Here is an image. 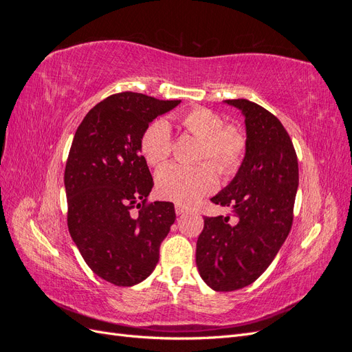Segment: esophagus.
<instances>
[{"label": "esophagus", "mask_w": 352, "mask_h": 352, "mask_svg": "<svg viewBox=\"0 0 352 352\" xmlns=\"http://www.w3.org/2000/svg\"><path fill=\"white\" fill-rule=\"evenodd\" d=\"M175 210H176V214L180 216V214H184V212L186 211V207L180 206V204H176V206H175Z\"/></svg>", "instance_id": "esophagus-1"}]
</instances>
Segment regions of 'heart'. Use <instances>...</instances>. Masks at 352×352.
<instances>
[{
    "label": "heart",
    "instance_id": "1",
    "mask_svg": "<svg viewBox=\"0 0 352 352\" xmlns=\"http://www.w3.org/2000/svg\"><path fill=\"white\" fill-rule=\"evenodd\" d=\"M184 129L202 140L197 160L207 162L188 167L170 164L160 170L155 177L158 195L190 206L199 198L214 192L219 185V172L232 176L238 172L247 153V135L236 124H225V119L210 109L197 107L182 117ZM173 140L170 126L164 120H155L146 127L141 138V151L146 163L162 167L172 155Z\"/></svg>",
    "mask_w": 352,
    "mask_h": 352
}]
</instances>
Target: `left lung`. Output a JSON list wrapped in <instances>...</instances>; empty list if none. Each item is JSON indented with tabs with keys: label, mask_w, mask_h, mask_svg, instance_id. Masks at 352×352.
<instances>
[{
	"label": "left lung",
	"mask_w": 352,
	"mask_h": 352,
	"mask_svg": "<svg viewBox=\"0 0 352 352\" xmlns=\"http://www.w3.org/2000/svg\"><path fill=\"white\" fill-rule=\"evenodd\" d=\"M226 102L245 116L247 153L232 182L211 198L232 214L204 217L197 241L201 278L219 292L248 286L269 267L289 235L298 189L296 153L278 117L248 100Z\"/></svg>",
	"instance_id": "obj_1"
}]
</instances>
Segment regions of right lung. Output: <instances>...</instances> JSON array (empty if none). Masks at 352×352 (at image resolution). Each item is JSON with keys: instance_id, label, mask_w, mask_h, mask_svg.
Instances as JSON below:
<instances>
[{"instance_id": "obj_1", "label": "right lung", "mask_w": 352, "mask_h": 352, "mask_svg": "<svg viewBox=\"0 0 352 352\" xmlns=\"http://www.w3.org/2000/svg\"><path fill=\"white\" fill-rule=\"evenodd\" d=\"M179 102L114 94L74 133L65 170L69 232L89 269L116 286L153 273L175 223L173 202L148 201L154 182L140 151L148 124Z\"/></svg>"}]
</instances>
